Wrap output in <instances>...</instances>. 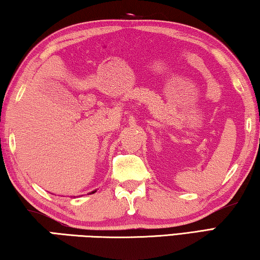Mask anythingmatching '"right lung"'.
Here are the masks:
<instances>
[{
  "label": "right lung",
  "mask_w": 260,
  "mask_h": 260,
  "mask_svg": "<svg viewBox=\"0 0 260 260\" xmlns=\"http://www.w3.org/2000/svg\"><path fill=\"white\" fill-rule=\"evenodd\" d=\"M93 192H95V190H94V191H91V193H93Z\"/></svg>",
  "instance_id": "1"
}]
</instances>
